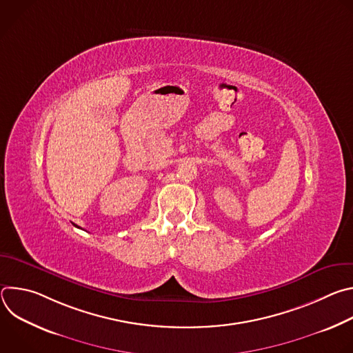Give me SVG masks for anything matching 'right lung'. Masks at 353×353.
Segmentation results:
<instances>
[{
    "mask_svg": "<svg viewBox=\"0 0 353 353\" xmlns=\"http://www.w3.org/2000/svg\"><path fill=\"white\" fill-rule=\"evenodd\" d=\"M74 226H77V225H74ZM77 228H79V226H77Z\"/></svg>",
    "mask_w": 353,
    "mask_h": 353,
    "instance_id": "1",
    "label": "right lung"
}]
</instances>
